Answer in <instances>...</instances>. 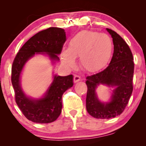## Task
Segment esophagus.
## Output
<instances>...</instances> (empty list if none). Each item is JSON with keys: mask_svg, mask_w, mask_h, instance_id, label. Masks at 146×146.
Wrapping results in <instances>:
<instances>
[{"mask_svg": "<svg viewBox=\"0 0 146 146\" xmlns=\"http://www.w3.org/2000/svg\"><path fill=\"white\" fill-rule=\"evenodd\" d=\"M80 80H81V78H80V77L78 75H75L74 77H73V82H74L75 83L78 82L80 81Z\"/></svg>", "mask_w": 146, "mask_h": 146, "instance_id": "esophagus-1", "label": "esophagus"}]
</instances>
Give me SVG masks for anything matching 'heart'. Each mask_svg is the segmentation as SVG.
<instances>
[{"instance_id":"heart-1","label":"heart","mask_w":146,"mask_h":146,"mask_svg":"<svg viewBox=\"0 0 146 146\" xmlns=\"http://www.w3.org/2000/svg\"><path fill=\"white\" fill-rule=\"evenodd\" d=\"M113 52V42L106 34L93 31H82L72 38L68 49L62 53L64 64L73 66L74 59L80 58L84 69L95 72L102 69L108 64Z\"/></svg>"}]
</instances>
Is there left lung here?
Returning a JSON list of instances; mask_svg holds the SVG:
<instances>
[{
	"mask_svg": "<svg viewBox=\"0 0 146 146\" xmlns=\"http://www.w3.org/2000/svg\"><path fill=\"white\" fill-rule=\"evenodd\" d=\"M106 29L113 38V58L104 70L87 76L86 82V110L91 116L98 119H110L121 115L128 104L133 90L135 64L131 50L118 33L110 29ZM100 83L117 87L110 103H102L96 98L95 89Z\"/></svg>",
	"mask_w": 146,
	"mask_h": 146,
	"instance_id": "left-lung-1",
	"label": "left lung"
}]
</instances>
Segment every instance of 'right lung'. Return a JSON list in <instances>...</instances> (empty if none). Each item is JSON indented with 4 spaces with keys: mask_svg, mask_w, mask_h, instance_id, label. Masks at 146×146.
<instances>
[{
    "mask_svg": "<svg viewBox=\"0 0 146 146\" xmlns=\"http://www.w3.org/2000/svg\"><path fill=\"white\" fill-rule=\"evenodd\" d=\"M66 41L64 29L49 27L39 31L25 42L15 57L11 66V83L15 101L25 117L30 121L48 123L58 119L62 112V95L73 86V75L54 76V80L44 98L33 100L24 94L20 84V75L26 62L36 53H46L53 60L62 50Z\"/></svg>",
    "mask_w": 146,
    "mask_h": 146,
    "instance_id": "right-lung-1",
    "label": "right lung"
}]
</instances>
